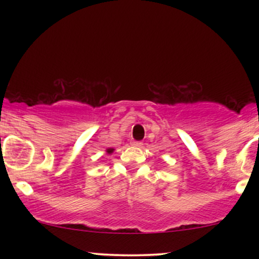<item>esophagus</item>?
<instances>
[{
  "mask_svg": "<svg viewBox=\"0 0 259 259\" xmlns=\"http://www.w3.org/2000/svg\"><path fill=\"white\" fill-rule=\"evenodd\" d=\"M133 144H134V146H135V147H142V142L141 141H134Z\"/></svg>",
  "mask_w": 259,
  "mask_h": 259,
  "instance_id": "34e87169",
  "label": "esophagus"
}]
</instances>
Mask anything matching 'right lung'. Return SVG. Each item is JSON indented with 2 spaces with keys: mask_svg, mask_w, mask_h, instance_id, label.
Instances as JSON below:
<instances>
[{
  "mask_svg": "<svg viewBox=\"0 0 259 259\" xmlns=\"http://www.w3.org/2000/svg\"><path fill=\"white\" fill-rule=\"evenodd\" d=\"M106 152H107V154H111V153L114 152V148H107Z\"/></svg>",
  "mask_w": 259,
  "mask_h": 259,
  "instance_id": "add662e5",
  "label": "right lung"
}]
</instances>
